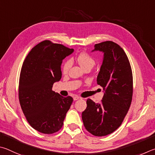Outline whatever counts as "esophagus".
<instances>
[{
  "instance_id": "esophagus-1",
  "label": "esophagus",
  "mask_w": 155,
  "mask_h": 155,
  "mask_svg": "<svg viewBox=\"0 0 155 155\" xmlns=\"http://www.w3.org/2000/svg\"><path fill=\"white\" fill-rule=\"evenodd\" d=\"M82 98H81L80 97H79V96H77V95H75V96H74L73 97V100H74V101H77V100H78V99H81Z\"/></svg>"
}]
</instances>
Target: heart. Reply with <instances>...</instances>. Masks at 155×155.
<instances>
[{
  "label": "heart",
  "instance_id": "1",
  "mask_svg": "<svg viewBox=\"0 0 155 155\" xmlns=\"http://www.w3.org/2000/svg\"><path fill=\"white\" fill-rule=\"evenodd\" d=\"M77 61L84 69H86V68H91L92 69L94 67V65L95 64V60L91 54H89L87 52H81L77 56ZM71 66V61H65L62 66V73L64 74L67 73Z\"/></svg>",
  "mask_w": 155,
  "mask_h": 155
}]
</instances>
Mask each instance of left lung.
Returning a JSON list of instances; mask_svg holds the SVG:
<instances>
[{"label":"left lung","instance_id":"1","mask_svg":"<svg viewBox=\"0 0 155 155\" xmlns=\"http://www.w3.org/2000/svg\"><path fill=\"white\" fill-rule=\"evenodd\" d=\"M95 50L104 53L97 82L105 93L99 104L87 99L82 118L86 129L99 137L112 134L123 122L132 101L133 74L128 57L117 43H97Z\"/></svg>","mask_w":155,"mask_h":155}]
</instances>
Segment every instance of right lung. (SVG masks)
<instances>
[{
    "label": "right lung",
    "instance_id": "add662e5",
    "mask_svg": "<svg viewBox=\"0 0 155 155\" xmlns=\"http://www.w3.org/2000/svg\"><path fill=\"white\" fill-rule=\"evenodd\" d=\"M73 49L45 40L26 56L19 80V101L24 116L32 128L45 134L58 131L73 102L52 91L61 79V64Z\"/></svg>",
    "mask_w": 155,
    "mask_h": 155
}]
</instances>
